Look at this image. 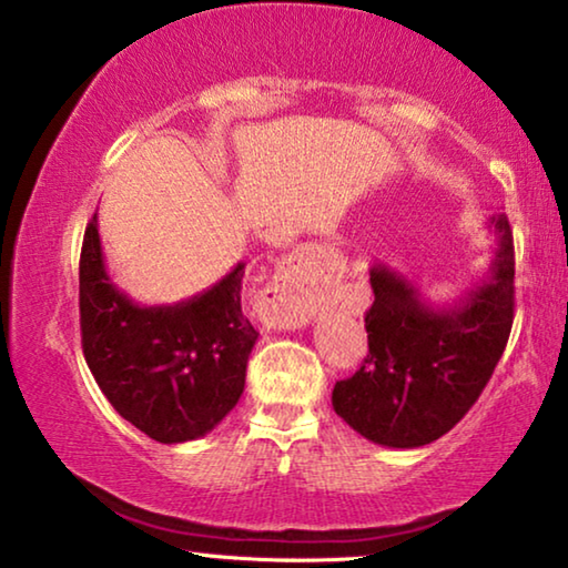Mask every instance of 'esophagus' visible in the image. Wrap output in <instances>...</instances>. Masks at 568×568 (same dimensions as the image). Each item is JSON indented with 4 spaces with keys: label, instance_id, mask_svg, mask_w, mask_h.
Wrapping results in <instances>:
<instances>
[{
    "label": "esophagus",
    "instance_id": "esophagus-1",
    "mask_svg": "<svg viewBox=\"0 0 568 568\" xmlns=\"http://www.w3.org/2000/svg\"><path fill=\"white\" fill-rule=\"evenodd\" d=\"M331 267L318 247H303L277 267L273 283L261 295V305L273 328H301L321 305L323 283Z\"/></svg>",
    "mask_w": 568,
    "mask_h": 568
}]
</instances>
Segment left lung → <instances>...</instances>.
Wrapping results in <instances>:
<instances>
[{
  "label": "left lung",
  "instance_id": "obj_1",
  "mask_svg": "<svg viewBox=\"0 0 568 568\" xmlns=\"http://www.w3.org/2000/svg\"><path fill=\"white\" fill-rule=\"evenodd\" d=\"M488 227L498 237L491 267L456 303H430L406 275L371 267L368 355L333 388L335 413L363 438L388 448L434 444L486 388L514 323L511 225L501 213Z\"/></svg>",
  "mask_w": 568,
  "mask_h": 568
}]
</instances>
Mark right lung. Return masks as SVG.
<instances>
[{"label":"right lung","mask_w":568,"mask_h":568,"mask_svg":"<svg viewBox=\"0 0 568 568\" xmlns=\"http://www.w3.org/2000/svg\"><path fill=\"white\" fill-rule=\"evenodd\" d=\"M245 263L172 305H140L108 273L98 213L80 255L82 351L100 390L160 444L213 430L243 396L257 331L240 305Z\"/></svg>","instance_id":"1"}]
</instances>
